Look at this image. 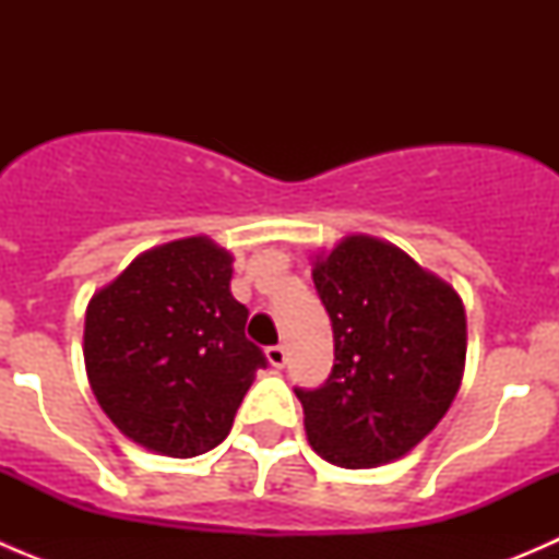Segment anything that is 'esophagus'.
<instances>
[{
	"mask_svg": "<svg viewBox=\"0 0 559 559\" xmlns=\"http://www.w3.org/2000/svg\"><path fill=\"white\" fill-rule=\"evenodd\" d=\"M267 362L273 365V368H284L286 365V348L284 346H270L267 348Z\"/></svg>",
	"mask_w": 559,
	"mask_h": 559,
	"instance_id": "34e87169",
	"label": "esophagus"
}]
</instances>
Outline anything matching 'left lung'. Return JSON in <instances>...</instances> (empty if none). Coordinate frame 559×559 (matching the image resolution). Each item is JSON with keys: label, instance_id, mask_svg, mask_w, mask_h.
<instances>
[{"label": "left lung", "instance_id": "8db88e82", "mask_svg": "<svg viewBox=\"0 0 559 559\" xmlns=\"http://www.w3.org/2000/svg\"><path fill=\"white\" fill-rule=\"evenodd\" d=\"M313 284L332 321L335 365L316 389L295 386L313 452L376 467L436 430L465 368V308L405 251L368 235L316 259Z\"/></svg>", "mask_w": 559, "mask_h": 559}]
</instances>
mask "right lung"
Returning <instances> with one entry per match:
<instances>
[{"label":"right lung","mask_w":559,"mask_h":559,"mask_svg":"<svg viewBox=\"0 0 559 559\" xmlns=\"http://www.w3.org/2000/svg\"><path fill=\"white\" fill-rule=\"evenodd\" d=\"M233 257L207 238L140 253L86 308L83 357L112 425L167 456L216 449L267 357L229 292Z\"/></svg>","instance_id":"1"}]
</instances>
